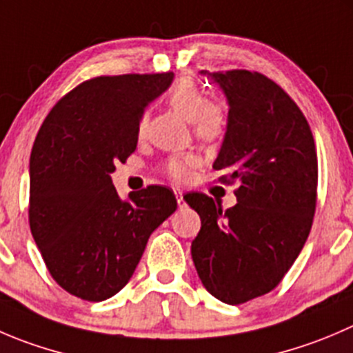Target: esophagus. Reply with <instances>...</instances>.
I'll return each mask as SVG.
<instances>
[{"label":"esophagus","mask_w":353,"mask_h":353,"mask_svg":"<svg viewBox=\"0 0 353 353\" xmlns=\"http://www.w3.org/2000/svg\"><path fill=\"white\" fill-rule=\"evenodd\" d=\"M176 198H177V205H179V208L186 207V201H184L183 191H179V190H177V191H176Z\"/></svg>","instance_id":"1"}]
</instances>
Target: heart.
I'll return each mask as SVG.
<instances>
[{
  "label": "heart",
  "mask_w": 353,
  "mask_h": 353,
  "mask_svg": "<svg viewBox=\"0 0 353 353\" xmlns=\"http://www.w3.org/2000/svg\"><path fill=\"white\" fill-rule=\"evenodd\" d=\"M169 105L174 108V112L181 115L183 119L190 121L193 124L194 136L203 143H214L224 134L225 129V115L217 105H212L208 98L198 90L191 79H181L174 84L170 90ZM148 124V115L143 114L138 122V136L141 138L146 131ZM198 165L194 157H181V159H170L165 163L167 176L172 181H186L190 179L191 170Z\"/></svg>",
  "instance_id": "heart-1"
}]
</instances>
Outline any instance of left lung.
Segmentation results:
<instances>
[{
    "mask_svg": "<svg viewBox=\"0 0 353 353\" xmlns=\"http://www.w3.org/2000/svg\"><path fill=\"white\" fill-rule=\"evenodd\" d=\"M210 77L229 103L214 169L221 183L238 184V203L222 210L203 193L184 196L201 219L191 256L205 288L239 305L274 290L302 252L317 203V153L305 115L272 79L250 70Z\"/></svg>",
    "mask_w": 353,
    "mask_h": 353,
    "instance_id": "1",
    "label": "left lung"
}]
</instances>
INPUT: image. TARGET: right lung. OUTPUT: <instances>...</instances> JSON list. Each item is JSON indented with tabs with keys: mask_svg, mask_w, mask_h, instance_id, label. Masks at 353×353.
Masks as SVG:
<instances>
[{
	"mask_svg": "<svg viewBox=\"0 0 353 353\" xmlns=\"http://www.w3.org/2000/svg\"><path fill=\"white\" fill-rule=\"evenodd\" d=\"M162 74L100 75L65 94L30 153L29 224L51 278L70 295L103 302L131 279L150 234L177 208L172 190L121 200L115 163L138 145V122L172 82Z\"/></svg>",
	"mask_w": 353,
	"mask_h": 353,
	"instance_id": "obj_1",
	"label": "right lung"
}]
</instances>
